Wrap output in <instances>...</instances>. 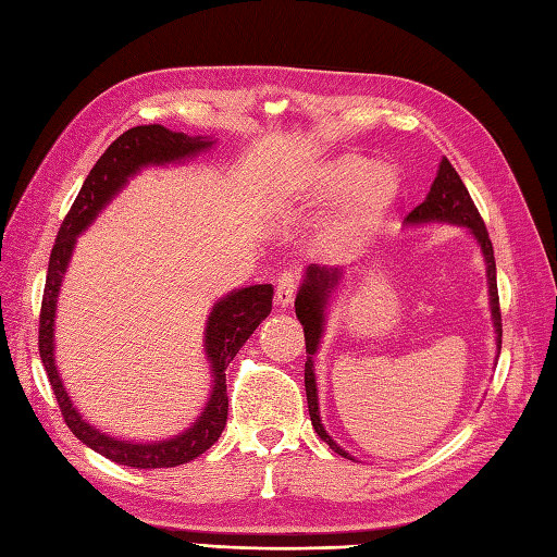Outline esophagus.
<instances>
[{
    "instance_id": "1",
    "label": "esophagus",
    "mask_w": 557,
    "mask_h": 557,
    "mask_svg": "<svg viewBox=\"0 0 557 557\" xmlns=\"http://www.w3.org/2000/svg\"><path fill=\"white\" fill-rule=\"evenodd\" d=\"M297 287H299L297 275H292V272H285V275H280L277 287H275V301H277V306H282V309H287V306H292L294 297H297Z\"/></svg>"
}]
</instances>
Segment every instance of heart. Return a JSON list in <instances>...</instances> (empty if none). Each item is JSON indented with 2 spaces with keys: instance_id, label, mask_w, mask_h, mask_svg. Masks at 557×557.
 Wrapping results in <instances>:
<instances>
[{
  "instance_id": "1",
  "label": "heart",
  "mask_w": 557,
  "mask_h": 557,
  "mask_svg": "<svg viewBox=\"0 0 557 557\" xmlns=\"http://www.w3.org/2000/svg\"><path fill=\"white\" fill-rule=\"evenodd\" d=\"M304 196L313 208L342 203L333 222V246L337 251H354L385 218L399 196V174L387 162L371 164L359 152L342 156L321 164L304 184Z\"/></svg>"
}]
</instances>
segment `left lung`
<instances>
[{
  "instance_id": "left-lung-1",
  "label": "left lung",
  "mask_w": 557,
  "mask_h": 557,
  "mask_svg": "<svg viewBox=\"0 0 557 557\" xmlns=\"http://www.w3.org/2000/svg\"><path fill=\"white\" fill-rule=\"evenodd\" d=\"M425 222H447V224H459V227H467L474 239L481 246L483 260H486V277H488V299H491V318L495 327V345H503V323H500V299H498V280H495V258H493V244L488 239V230L483 224L479 210L471 200L465 182L459 180L453 164L447 158L441 160V168H437L435 182L431 184V191L425 196L421 206L413 208L405 218V224H425ZM345 277V272L339 268H321L311 263L304 272V282L297 294V301H294V309H297V318L304 325V337H306V369H304V383H306V399H309V413L315 433L321 435V441L335 449L337 455L354 459L347 449H342L333 437L327 435L321 423V411H318V387H315V371H313V357L321 345L323 337V325H325V309L327 301L333 297V292ZM500 354V351H498Z\"/></svg>"
}]
</instances>
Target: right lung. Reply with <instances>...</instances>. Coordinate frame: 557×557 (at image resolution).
<instances>
[{"instance_id": "1", "label": "right lung", "mask_w": 557, "mask_h": 557, "mask_svg": "<svg viewBox=\"0 0 557 557\" xmlns=\"http://www.w3.org/2000/svg\"><path fill=\"white\" fill-rule=\"evenodd\" d=\"M215 140L208 136H188L180 132H170L160 124L134 126L124 132L114 144L102 152L96 168L83 182L74 206L66 212V218L59 227L57 242L50 253V268H47L42 309H40V359L50 377L54 397L62 409V417L83 445L96 449L102 457H108L116 465L134 469H162L180 467L186 461L203 455L206 449L218 443V437L227 423V366L236 357V351L244 347V342L253 335V330L265 321L272 309V285H251L230 292L222 297L208 315L206 323V357L212 373V393L206 409L191 429L156 443H134L120 441L108 433L98 431L81 417V411L71 401L62 375L54 363V315H57V297L62 289L64 272L69 268L71 253H74L76 236L86 232L102 208L122 191L126 182L144 168H160V164H176L188 158H196L200 152L212 148Z\"/></svg>"}]
</instances>
